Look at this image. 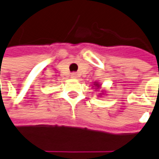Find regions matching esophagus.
I'll return each instance as SVG.
<instances>
[{"instance_id": "34e87169", "label": "esophagus", "mask_w": 159, "mask_h": 159, "mask_svg": "<svg viewBox=\"0 0 159 159\" xmlns=\"http://www.w3.org/2000/svg\"><path fill=\"white\" fill-rule=\"evenodd\" d=\"M71 78H73V79H77V78H78V74L76 73H71Z\"/></svg>"}]
</instances>
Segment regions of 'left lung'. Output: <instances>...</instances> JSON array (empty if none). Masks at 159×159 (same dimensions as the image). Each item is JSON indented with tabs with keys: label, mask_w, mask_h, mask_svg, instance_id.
Here are the masks:
<instances>
[{
	"label": "left lung",
	"mask_w": 159,
	"mask_h": 159,
	"mask_svg": "<svg viewBox=\"0 0 159 159\" xmlns=\"http://www.w3.org/2000/svg\"><path fill=\"white\" fill-rule=\"evenodd\" d=\"M93 85L95 86V89H98L100 87V84H98V82H94Z\"/></svg>",
	"instance_id": "8db88e82"
}]
</instances>
